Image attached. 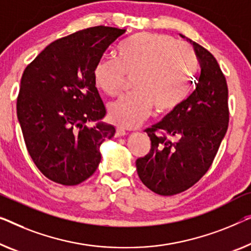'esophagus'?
I'll return each mask as SVG.
<instances>
[{"instance_id": "34e87169", "label": "esophagus", "mask_w": 251, "mask_h": 251, "mask_svg": "<svg viewBox=\"0 0 251 251\" xmlns=\"http://www.w3.org/2000/svg\"><path fill=\"white\" fill-rule=\"evenodd\" d=\"M126 130L120 128V126H118L117 130H115V137H122V136H126Z\"/></svg>"}]
</instances>
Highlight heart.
<instances>
[{
    "label": "heart",
    "mask_w": 251,
    "mask_h": 251,
    "mask_svg": "<svg viewBox=\"0 0 251 251\" xmlns=\"http://www.w3.org/2000/svg\"><path fill=\"white\" fill-rule=\"evenodd\" d=\"M117 61L101 59L95 64V86L105 95L118 96L126 78H133V94L108 106V118L131 128L144 122L152 107L165 113L176 110L189 95L197 56L192 47L158 32H139L115 52Z\"/></svg>",
    "instance_id": "1"
}]
</instances>
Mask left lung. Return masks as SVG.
Listing matches in <instances>:
<instances>
[{
    "label": "left lung",
    "instance_id": "1",
    "mask_svg": "<svg viewBox=\"0 0 251 251\" xmlns=\"http://www.w3.org/2000/svg\"><path fill=\"white\" fill-rule=\"evenodd\" d=\"M187 39L201 67L196 88L161 122L145 130L151 151L136 161L141 182L161 196L186 191L205 176L230 119L227 83L219 63L205 47Z\"/></svg>",
    "mask_w": 251,
    "mask_h": 251
}]
</instances>
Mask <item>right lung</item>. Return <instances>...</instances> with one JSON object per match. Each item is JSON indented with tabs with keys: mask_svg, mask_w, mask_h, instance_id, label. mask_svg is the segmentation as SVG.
<instances>
[{
	"mask_svg": "<svg viewBox=\"0 0 251 251\" xmlns=\"http://www.w3.org/2000/svg\"><path fill=\"white\" fill-rule=\"evenodd\" d=\"M125 34L105 26L82 29L50 43L25 69L17 115L29 155L47 179L75 186L99 166L100 145L115 129L86 126L106 113L93 70Z\"/></svg>",
	"mask_w": 251,
	"mask_h": 251,
	"instance_id": "1",
	"label": "right lung"
}]
</instances>
